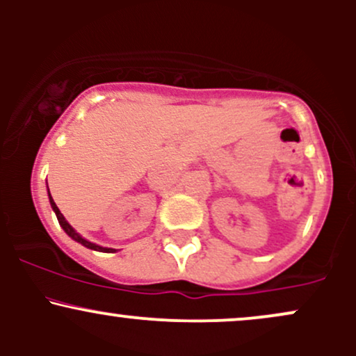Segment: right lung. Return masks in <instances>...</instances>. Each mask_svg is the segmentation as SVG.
Segmentation results:
<instances>
[{
	"instance_id": "obj_1",
	"label": "right lung",
	"mask_w": 356,
	"mask_h": 356,
	"mask_svg": "<svg viewBox=\"0 0 356 356\" xmlns=\"http://www.w3.org/2000/svg\"><path fill=\"white\" fill-rule=\"evenodd\" d=\"M50 204H51V207H53V211H55V214H56V218H58V222H60V226L63 227V231L67 232L68 236H70L72 239H75L76 243H80V244H83L85 248H90V249H95V251H102V252H113L115 251V249H112V248H102V246H97V244H93V243H90V241H87V239H83L81 238V236L79 234V232H76L75 229H73V227L70 226V224L67 222V220H65V218H63V214H61L60 212V209L58 207H56V204H55V201H53L51 199V194H50Z\"/></svg>"
}]
</instances>
